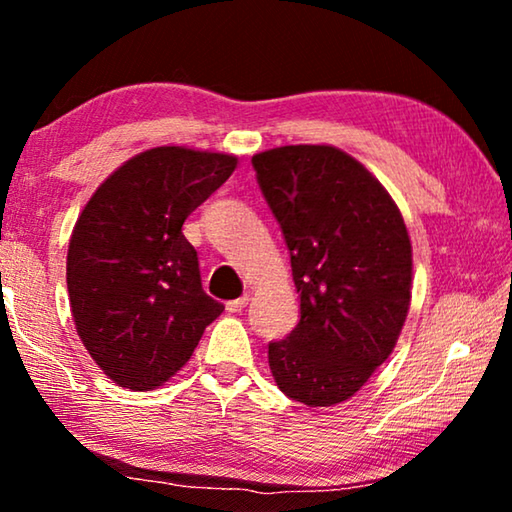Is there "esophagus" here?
<instances>
[{
	"label": "esophagus",
	"instance_id": "34e87169",
	"mask_svg": "<svg viewBox=\"0 0 512 512\" xmlns=\"http://www.w3.org/2000/svg\"><path fill=\"white\" fill-rule=\"evenodd\" d=\"M248 300H250V296H248V293H244V296H241V298H235V300L225 302V309L232 311V314H237V311H241V309H244V307L248 305Z\"/></svg>",
	"mask_w": 512,
	"mask_h": 512
}]
</instances>
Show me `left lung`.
<instances>
[{"instance_id": "1", "label": "left lung", "mask_w": 512, "mask_h": 512, "mask_svg": "<svg viewBox=\"0 0 512 512\" xmlns=\"http://www.w3.org/2000/svg\"><path fill=\"white\" fill-rule=\"evenodd\" d=\"M253 167L300 293V323L268 343V366L291 400L341 404L391 357L409 314L413 253L402 212L336 146H277L253 155Z\"/></svg>"}]
</instances>
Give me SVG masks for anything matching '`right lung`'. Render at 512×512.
Listing matches in <instances>:
<instances>
[{
  "instance_id": "add662e5",
  "label": "right lung",
  "mask_w": 512,
  "mask_h": 512,
  "mask_svg": "<svg viewBox=\"0 0 512 512\" xmlns=\"http://www.w3.org/2000/svg\"><path fill=\"white\" fill-rule=\"evenodd\" d=\"M235 169L237 155L155 146L112 171L79 214L69 307L85 350L121 388L162 386L221 316L183 223Z\"/></svg>"
}]
</instances>
